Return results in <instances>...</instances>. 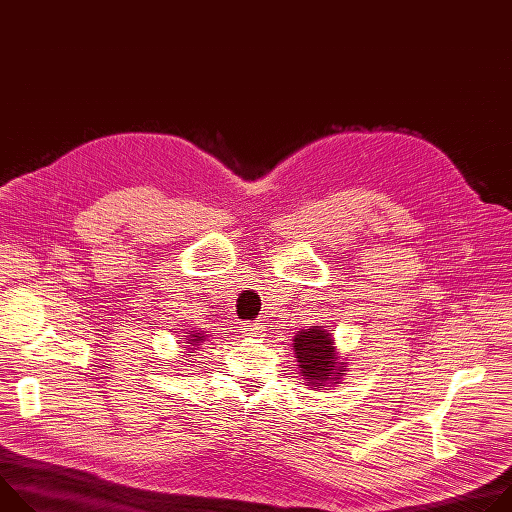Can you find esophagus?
<instances>
[{"label": "esophagus", "instance_id": "1", "mask_svg": "<svg viewBox=\"0 0 512 512\" xmlns=\"http://www.w3.org/2000/svg\"><path fill=\"white\" fill-rule=\"evenodd\" d=\"M241 332L245 336H251V338L265 336V328L259 322H245V324H241Z\"/></svg>", "mask_w": 512, "mask_h": 512}]
</instances>
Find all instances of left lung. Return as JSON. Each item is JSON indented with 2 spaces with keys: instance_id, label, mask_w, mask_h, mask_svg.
<instances>
[{
  "instance_id": "obj_1",
  "label": "left lung",
  "mask_w": 512,
  "mask_h": 512,
  "mask_svg": "<svg viewBox=\"0 0 512 512\" xmlns=\"http://www.w3.org/2000/svg\"><path fill=\"white\" fill-rule=\"evenodd\" d=\"M294 354L306 387L322 391L340 385L346 377V362L340 358L332 334L324 326H310L294 336Z\"/></svg>"
}]
</instances>
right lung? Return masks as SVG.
Wrapping results in <instances>:
<instances>
[{
    "label": "right lung",
    "mask_w": 512,
    "mask_h": 512,
    "mask_svg": "<svg viewBox=\"0 0 512 512\" xmlns=\"http://www.w3.org/2000/svg\"><path fill=\"white\" fill-rule=\"evenodd\" d=\"M188 336L184 338V350H198L200 348V344L206 340V334H204V330H194V332H186Z\"/></svg>",
    "instance_id": "1"
}]
</instances>
